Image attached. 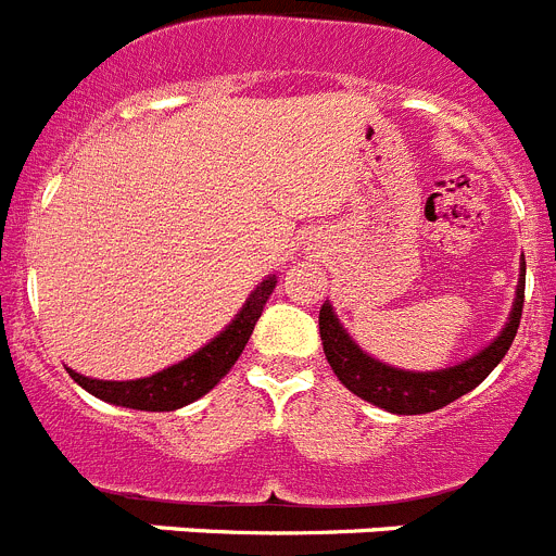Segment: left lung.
I'll use <instances>...</instances> for the list:
<instances>
[{
	"label": "left lung",
	"instance_id": "8db88e82",
	"mask_svg": "<svg viewBox=\"0 0 556 556\" xmlns=\"http://www.w3.org/2000/svg\"><path fill=\"white\" fill-rule=\"evenodd\" d=\"M523 287H527V262L520 258V278L515 289L513 312L507 317V326L501 328L498 337L488 348H481L470 358L443 370H401V367L384 365L376 356L365 353L353 342L345 326L339 323L331 303H323L320 308V337L323 351H326L328 365L337 372V378L353 395H358L367 404L378 409L392 412V415H426V412L443 409L456 397L468 395L470 390L484 381L495 370L501 358L507 356L515 333L520 326V312H523Z\"/></svg>",
	"mask_w": 556,
	"mask_h": 556
}]
</instances>
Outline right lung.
I'll return each mask as SVG.
<instances>
[{
  "label": "right lung",
  "instance_id": "1",
  "mask_svg": "<svg viewBox=\"0 0 556 556\" xmlns=\"http://www.w3.org/2000/svg\"><path fill=\"white\" fill-rule=\"evenodd\" d=\"M278 278L267 275L258 287L250 292L244 306L239 308L233 320L211 339L208 345L191 353L189 358L178 362V365L166 367V370L155 372V376L136 378V381H102V378H88L66 367L68 376L75 378L77 384L94 397L105 401L113 406H125V409H141V412H175L180 406L194 404L198 397L211 392L219 384V378L228 376L230 367L236 365V358L242 356L244 345H248L250 333H253L255 323L262 317L264 303L269 301Z\"/></svg>",
  "mask_w": 556,
  "mask_h": 556
}]
</instances>
